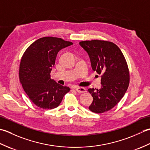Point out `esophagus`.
<instances>
[{"label":"esophagus","mask_w":150,"mask_h":150,"mask_svg":"<svg viewBox=\"0 0 150 150\" xmlns=\"http://www.w3.org/2000/svg\"><path fill=\"white\" fill-rule=\"evenodd\" d=\"M75 90L77 91L78 93H84V92L86 91V89L83 87H78V88H75Z\"/></svg>","instance_id":"1"}]
</instances>
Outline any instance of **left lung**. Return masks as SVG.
<instances>
[{"instance_id": "8db88e82", "label": "left lung", "mask_w": 150, "mask_h": 150, "mask_svg": "<svg viewBox=\"0 0 150 150\" xmlns=\"http://www.w3.org/2000/svg\"><path fill=\"white\" fill-rule=\"evenodd\" d=\"M93 71L101 74V88L88 89L93 100L89 109L96 113L110 110L122 99L128 88L129 70L125 58L116 44L108 41H82Z\"/></svg>"}]
</instances>
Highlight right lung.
<instances>
[{
  "label": "right lung",
  "instance_id": "add662e5",
  "mask_svg": "<svg viewBox=\"0 0 150 150\" xmlns=\"http://www.w3.org/2000/svg\"><path fill=\"white\" fill-rule=\"evenodd\" d=\"M72 44L60 38L46 37L35 41L24 53L19 79L24 91L37 106L45 110L58 107L70 90L51 78L50 73L58 52Z\"/></svg>",
  "mask_w": 150,
  "mask_h": 150
}]
</instances>
